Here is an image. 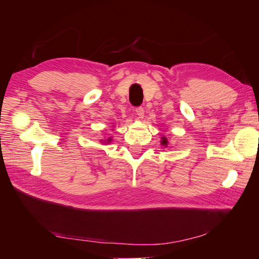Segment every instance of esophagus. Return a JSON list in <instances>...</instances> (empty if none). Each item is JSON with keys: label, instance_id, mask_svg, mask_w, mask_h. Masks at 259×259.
<instances>
[{"label": "esophagus", "instance_id": "obj_1", "mask_svg": "<svg viewBox=\"0 0 259 259\" xmlns=\"http://www.w3.org/2000/svg\"><path fill=\"white\" fill-rule=\"evenodd\" d=\"M135 112H136V114H137V116L139 117V119H143V117H144V114H145V111H144V108H142V107H139V108H136V110H135Z\"/></svg>", "mask_w": 259, "mask_h": 259}]
</instances>
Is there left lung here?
Segmentation results:
<instances>
[{"mask_svg": "<svg viewBox=\"0 0 259 259\" xmlns=\"http://www.w3.org/2000/svg\"><path fill=\"white\" fill-rule=\"evenodd\" d=\"M161 146L163 147H167L168 146V140L165 136H162L161 137Z\"/></svg>", "mask_w": 259, "mask_h": 259, "instance_id": "8db88e82", "label": "left lung"}]
</instances>
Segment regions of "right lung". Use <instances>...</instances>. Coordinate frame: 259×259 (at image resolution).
I'll list each match as a JSON object with an SVG mask.
<instances>
[{"label": "right lung", "mask_w": 259, "mask_h": 259, "mask_svg": "<svg viewBox=\"0 0 259 259\" xmlns=\"http://www.w3.org/2000/svg\"><path fill=\"white\" fill-rule=\"evenodd\" d=\"M111 142H112V137H108V138L105 139V140L100 139V143H103V144H110Z\"/></svg>", "instance_id": "add662e5"}]
</instances>
